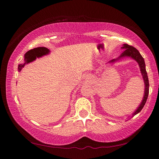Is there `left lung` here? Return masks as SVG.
Masks as SVG:
<instances>
[{
    "label": "left lung",
    "mask_w": 159,
    "mask_h": 159,
    "mask_svg": "<svg viewBox=\"0 0 159 159\" xmlns=\"http://www.w3.org/2000/svg\"><path fill=\"white\" fill-rule=\"evenodd\" d=\"M121 48L124 49L122 53H121V55L119 56L118 58H114V59H112L108 62V64H114V63H116L119 61L125 58H132V59L138 63L139 65V67H140V73L143 76V81H144V84H145V89H144V95H143L142 102H141L140 105H139L138 108L134 111L132 113L131 117L134 116V115L138 114L139 112H140V111L143 109V108L144 107L145 103H146L148 96L149 93V81H148V77L147 71L146 69H145V64L144 58H143V56L140 55V52H139L138 50H137L133 46H131V45H129L127 44H123Z\"/></svg>",
    "instance_id": "1"
}]
</instances>
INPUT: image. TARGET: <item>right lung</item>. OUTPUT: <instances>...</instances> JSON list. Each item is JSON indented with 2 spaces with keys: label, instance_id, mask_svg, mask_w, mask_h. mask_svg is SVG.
Listing matches in <instances>:
<instances>
[{
  "label": "right lung",
  "instance_id": "add662e5",
  "mask_svg": "<svg viewBox=\"0 0 159 159\" xmlns=\"http://www.w3.org/2000/svg\"><path fill=\"white\" fill-rule=\"evenodd\" d=\"M50 53V50L45 47H38L35 48L30 50L27 53L25 54V61L23 64H19L18 66V71H21V69L24 68V66L26 64L33 61L36 59L37 58L42 57L43 56L48 55Z\"/></svg>",
  "mask_w": 159,
  "mask_h": 159
}]
</instances>
